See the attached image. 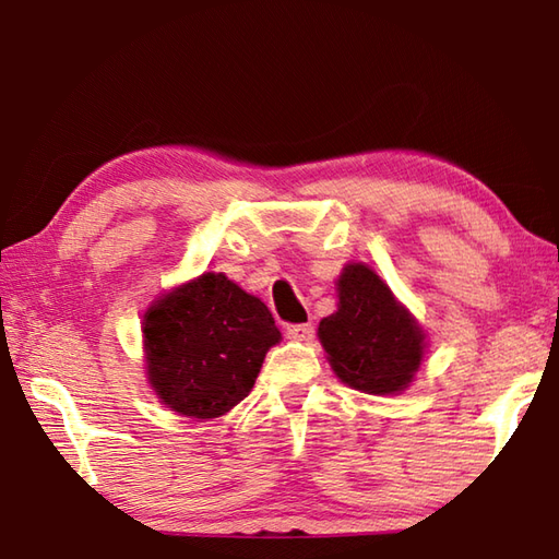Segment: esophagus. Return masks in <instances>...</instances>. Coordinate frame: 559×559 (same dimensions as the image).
Instances as JSON below:
<instances>
[{"label": "esophagus", "instance_id": "1", "mask_svg": "<svg viewBox=\"0 0 559 559\" xmlns=\"http://www.w3.org/2000/svg\"><path fill=\"white\" fill-rule=\"evenodd\" d=\"M286 335L290 340H300V343H308L316 335V325L313 323H298V325H288Z\"/></svg>", "mask_w": 559, "mask_h": 559}]
</instances>
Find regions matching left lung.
<instances>
[{"label": "left lung", "mask_w": 559, "mask_h": 559, "mask_svg": "<svg viewBox=\"0 0 559 559\" xmlns=\"http://www.w3.org/2000/svg\"><path fill=\"white\" fill-rule=\"evenodd\" d=\"M337 290V310L318 328L335 374L367 394L402 392L421 365V328L362 263H349Z\"/></svg>", "instance_id": "left-lung-1"}]
</instances>
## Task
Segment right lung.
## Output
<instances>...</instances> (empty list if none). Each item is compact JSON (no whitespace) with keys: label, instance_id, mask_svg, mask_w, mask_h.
<instances>
[{"label":"right lung","instance_id":"obj_1","mask_svg":"<svg viewBox=\"0 0 559 559\" xmlns=\"http://www.w3.org/2000/svg\"><path fill=\"white\" fill-rule=\"evenodd\" d=\"M143 333L150 384L169 409L194 419L239 404L281 340L271 310L224 273H204L159 298Z\"/></svg>","mask_w":559,"mask_h":559}]
</instances>
